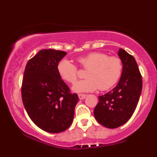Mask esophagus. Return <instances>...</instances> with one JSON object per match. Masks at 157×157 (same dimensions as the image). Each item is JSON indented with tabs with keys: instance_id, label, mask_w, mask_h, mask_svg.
Listing matches in <instances>:
<instances>
[{
	"instance_id": "esophagus-1",
	"label": "esophagus",
	"mask_w": 157,
	"mask_h": 157,
	"mask_svg": "<svg viewBox=\"0 0 157 157\" xmlns=\"http://www.w3.org/2000/svg\"><path fill=\"white\" fill-rule=\"evenodd\" d=\"M78 97H79V99H80V100H83V99H85V97H86V95L83 94H79Z\"/></svg>"
}]
</instances>
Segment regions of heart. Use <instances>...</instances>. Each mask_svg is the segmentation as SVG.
Returning a JSON list of instances; mask_svg holds the SVG:
<instances>
[{
    "label": "heart",
    "instance_id": "1",
    "mask_svg": "<svg viewBox=\"0 0 157 157\" xmlns=\"http://www.w3.org/2000/svg\"><path fill=\"white\" fill-rule=\"evenodd\" d=\"M80 67L87 69V78L77 82L74 86L77 92H91L97 89L107 91L113 87L121 78L123 63L120 57L102 52H92L77 58ZM58 75L68 83H75L79 75L77 66L67 59H63L57 65Z\"/></svg>",
    "mask_w": 157,
    "mask_h": 157
}]
</instances>
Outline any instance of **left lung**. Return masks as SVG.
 <instances>
[{
    "label": "left lung",
    "instance_id": "8db88e82",
    "mask_svg": "<svg viewBox=\"0 0 157 157\" xmlns=\"http://www.w3.org/2000/svg\"><path fill=\"white\" fill-rule=\"evenodd\" d=\"M118 55L123 63L120 82L112 91L99 96L94 110L97 121L109 128L121 126L131 117L142 89V75L134 57L122 48Z\"/></svg>",
    "mask_w": 157,
    "mask_h": 157
}]
</instances>
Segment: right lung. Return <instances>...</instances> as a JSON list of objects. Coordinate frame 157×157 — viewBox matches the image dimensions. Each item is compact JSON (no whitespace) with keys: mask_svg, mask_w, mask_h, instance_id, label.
<instances>
[{"mask_svg":"<svg viewBox=\"0 0 157 157\" xmlns=\"http://www.w3.org/2000/svg\"><path fill=\"white\" fill-rule=\"evenodd\" d=\"M66 55L40 50L27 63L22 81V100L29 117L40 128L53 134L71 125L79 100L57 74V65Z\"/></svg>","mask_w":157,"mask_h":157,"instance_id":"1","label":"right lung"}]
</instances>
